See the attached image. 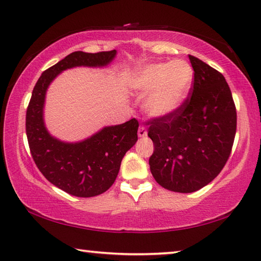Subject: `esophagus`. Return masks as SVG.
Wrapping results in <instances>:
<instances>
[{
  "label": "esophagus",
  "mask_w": 261,
  "mask_h": 261,
  "mask_svg": "<svg viewBox=\"0 0 261 261\" xmlns=\"http://www.w3.org/2000/svg\"><path fill=\"white\" fill-rule=\"evenodd\" d=\"M138 136L140 137V138H144V137L147 136V130L146 127L144 125L139 126V130H138Z\"/></svg>",
  "instance_id": "34e87169"
}]
</instances>
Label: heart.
<instances>
[{"label":"heart","instance_id":"1","mask_svg":"<svg viewBox=\"0 0 261 261\" xmlns=\"http://www.w3.org/2000/svg\"><path fill=\"white\" fill-rule=\"evenodd\" d=\"M193 82V69L186 61L158 63L145 66L135 74L132 87L150 92L145 110L154 117H164L176 112L186 99Z\"/></svg>","mask_w":261,"mask_h":261}]
</instances>
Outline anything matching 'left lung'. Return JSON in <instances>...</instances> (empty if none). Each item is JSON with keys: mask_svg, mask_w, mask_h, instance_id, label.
<instances>
[{"mask_svg": "<svg viewBox=\"0 0 261 261\" xmlns=\"http://www.w3.org/2000/svg\"><path fill=\"white\" fill-rule=\"evenodd\" d=\"M191 94L172 114L151 118L150 172L161 186L193 193L211 182L228 160L236 134V108L224 75L189 55Z\"/></svg>", "mask_w": 261, "mask_h": 261, "instance_id": "1", "label": "left lung"}]
</instances>
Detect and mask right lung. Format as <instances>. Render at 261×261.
Returning a JSON list of instances; mask_svg holds the SVG:
<instances>
[{"label":"right lung","instance_id":"right-lung-1","mask_svg":"<svg viewBox=\"0 0 261 261\" xmlns=\"http://www.w3.org/2000/svg\"><path fill=\"white\" fill-rule=\"evenodd\" d=\"M115 55L116 50L72 52L42 73L28 103L26 135L32 158L51 184L73 196L100 195L114 184L123 156L138 140L139 123L132 118L123 124L105 126L80 143H64L52 137L44 124L46 90L63 70L76 66L102 67Z\"/></svg>","mask_w":261,"mask_h":261}]
</instances>
